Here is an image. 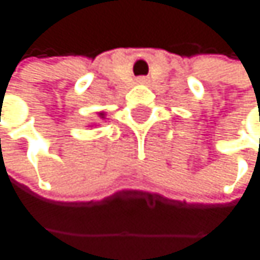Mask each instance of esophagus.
Returning <instances> with one entry per match:
<instances>
[{"label": "esophagus", "instance_id": "esophagus-1", "mask_svg": "<svg viewBox=\"0 0 260 260\" xmlns=\"http://www.w3.org/2000/svg\"><path fill=\"white\" fill-rule=\"evenodd\" d=\"M137 82L143 84V82H146V78H139V79H137Z\"/></svg>", "mask_w": 260, "mask_h": 260}]
</instances>
